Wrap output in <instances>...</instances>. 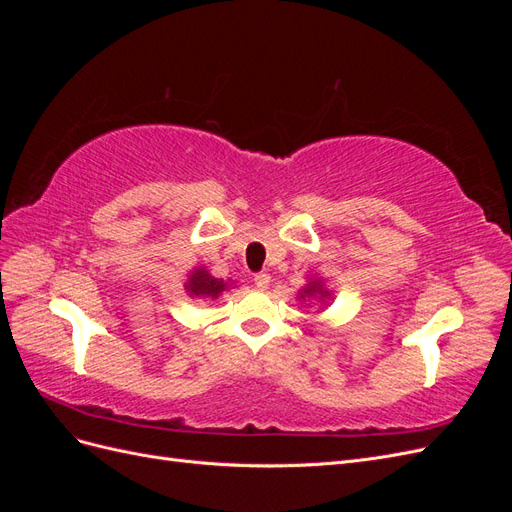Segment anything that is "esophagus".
I'll list each match as a JSON object with an SVG mask.
<instances>
[{
  "label": "esophagus",
  "instance_id": "esophagus-1",
  "mask_svg": "<svg viewBox=\"0 0 512 512\" xmlns=\"http://www.w3.org/2000/svg\"><path fill=\"white\" fill-rule=\"evenodd\" d=\"M254 284H256L258 290H267L269 284H271V277H269L267 273H258V275L254 277Z\"/></svg>",
  "mask_w": 512,
  "mask_h": 512
}]
</instances>
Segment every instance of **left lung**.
<instances>
[{
  "label": "left lung",
  "instance_id": "1",
  "mask_svg": "<svg viewBox=\"0 0 512 512\" xmlns=\"http://www.w3.org/2000/svg\"><path fill=\"white\" fill-rule=\"evenodd\" d=\"M299 301H318L322 305H327L333 301V292L324 286L322 277H307V284L299 292Z\"/></svg>",
  "mask_w": 512,
  "mask_h": 512
}]
</instances>
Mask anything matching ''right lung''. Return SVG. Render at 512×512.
<instances>
[{"instance_id":"obj_1","label":"right lung","mask_w":512,"mask_h":512,"mask_svg":"<svg viewBox=\"0 0 512 512\" xmlns=\"http://www.w3.org/2000/svg\"><path fill=\"white\" fill-rule=\"evenodd\" d=\"M183 286L192 299H218L222 292L232 288V284L220 280V277H213L207 267H194Z\"/></svg>"}]
</instances>
